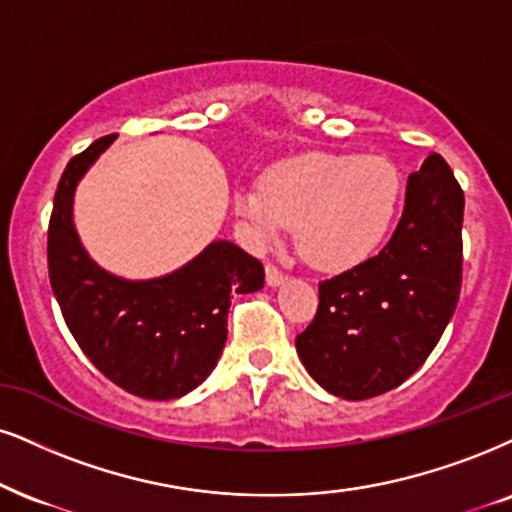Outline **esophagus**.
<instances>
[{"instance_id": "1", "label": "esophagus", "mask_w": 512, "mask_h": 512, "mask_svg": "<svg viewBox=\"0 0 512 512\" xmlns=\"http://www.w3.org/2000/svg\"><path fill=\"white\" fill-rule=\"evenodd\" d=\"M285 280H287V275L282 273L280 268H275L273 263H268V266H266V282H268V287H280Z\"/></svg>"}]
</instances>
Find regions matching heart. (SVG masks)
Listing matches in <instances>:
<instances>
[{
    "label": "heart",
    "instance_id": "1",
    "mask_svg": "<svg viewBox=\"0 0 512 512\" xmlns=\"http://www.w3.org/2000/svg\"><path fill=\"white\" fill-rule=\"evenodd\" d=\"M401 204V175L382 156L306 154L275 163L261 185L239 187L235 211L258 246L294 225L296 246L313 266L346 270L389 235Z\"/></svg>",
    "mask_w": 512,
    "mask_h": 512
}]
</instances>
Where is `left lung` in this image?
I'll use <instances>...</instances> for the list:
<instances>
[{"instance_id": "1", "label": "left lung", "mask_w": 512, "mask_h": 512, "mask_svg": "<svg viewBox=\"0 0 512 512\" xmlns=\"http://www.w3.org/2000/svg\"><path fill=\"white\" fill-rule=\"evenodd\" d=\"M463 208L449 163L430 154L408 178L403 216L380 254L320 282L318 313L296 353L325 391L370 399L427 361L458 304Z\"/></svg>"}]
</instances>
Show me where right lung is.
<instances>
[{
	"instance_id": "right-lung-1",
	"label": "right lung",
	"mask_w": 512,
	"mask_h": 512,
	"mask_svg": "<svg viewBox=\"0 0 512 512\" xmlns=\"http://www.w3.org/2000/svg\"><path fill=\"white\" fill-rule=\"evenodd\" d=\"M116 135L102 137L63 170L49 220V282L68 330L102 375L151 401L180 399L216 368L232 294L263 287V266L218 239L185 266L151 280H125L87 254L73 223L78 182Z\"/></svg>"
}]
</instances>
